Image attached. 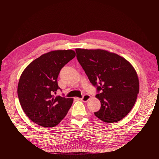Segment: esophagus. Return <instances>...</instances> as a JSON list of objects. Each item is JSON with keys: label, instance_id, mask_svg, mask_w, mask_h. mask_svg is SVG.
<instances>
[{"label": "esophagus", "instance_id": "esophagus-1", "mask_svg": "<svg viewBox=\"0 0 159 159\" xmlns=\"http://www.w3.org/2000/svg\"><path fill=\"white\" fill-rule=\"evenodd\" d=\"M90 96L88 94H85L82 98H80V100L83 102H87L90 99Z\"/></svg>", "mask_w": 159, "mask_h": 159}]
</instances>
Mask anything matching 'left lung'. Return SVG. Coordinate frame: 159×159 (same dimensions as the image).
Wrapping results in <instances>:
<instances>
[{"mask_svg":"<svg viewBox=\"0 0 159 159\" xmlns=\"http://www.w3.org/2000/svg\"><path fill=\"white\" fill-rule=\"evenodd\" d=\"M75 52L101 101V108L94 115L106 123L120 121L131 110L139 93L134 68L124 58L106 50L77 48Z\"/></svg>","mask_w":159,"mask_h":159,"instance_id":"1","label":"left lung"}]
</instances>
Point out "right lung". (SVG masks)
Instances as JSON below:
<instances>
[{"instance_id":"obj_1","label":"right lung","mask_w":159,"mask_h":159,"mask_svg":"<svg viewBox=\"0 0 159 159\" xmlns=\"http://www.w3.org/2000/svg\"><path fill=\"white\" fill-rule=\"evenodd\" d=\"M75 57L71 50H56L40 56L22 73L17 87L20 106L26 116L43 127H53L66 115L72 98L55 96L62 68Z\"/></svg>"}]
</instances>
